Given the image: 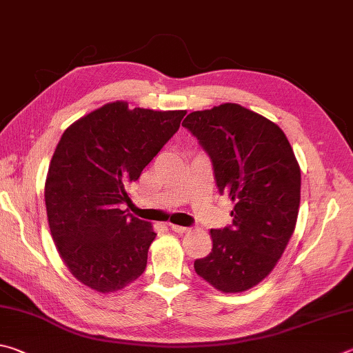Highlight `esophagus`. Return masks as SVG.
<instances>
[{
  "label": "esophagus",
  "instance_id": "obj_1",
  "mask_svg": "<svg viewBox=\"0 0 353 353\" xmlns=\"http://www.w3.org/2000/svg\"><path fill=\"white\" fill-rule=\"evenodd\" d=\"M170 228L175 232H178V234H186V232H189L190 231V228H188V226H180V225H170Z\"/></svg>",
  "mask_w": 353,
  "mask_h": 353
}]
</instances>
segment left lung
Instances as JSON below:
<instances>
[{"mask_svg": "<svg viewBox=\"0 0 353 353\" xmlns=\"http://www.w3.org/2000/svg\"><path fill=\"white\" fill-rule=\"evenodd\" d=\"M212 161L220 194L234 203L232 225L211 230L212 251L195 273L221 293H242L267 277L292 239L301 169L277 123L239 103L192 111L183 121Z\"/></svg>", "mask_w": 353, "mask_h": 353, "instance_id": "1", "label": "left lung"}]
</instances>
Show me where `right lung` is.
Returning <instances> with one entry per match:
<instances>
[{"label": "right lung", "instance_id": "add662e5", "mask_svg": "<svg viewBox=\"0 0 353 353\" xmlns=\"http://www.w3.org/2000/svg\"><path fill=\"white\" fill-rule=\"evenodd\" d=\"M186 110L102 105L61 134L45 183L46 215L61 261L97 293L138 279L157 237L152 223L119 209L128 188L169 141Z\"/></svg>", "mask_w": 353, "mask_h": 353}]
</instances>
